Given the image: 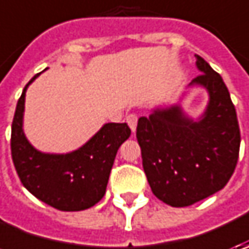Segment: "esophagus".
Returning a JSON list of instances; mask_svg holds the SVG:
<instances>
[{
  "instance_id": "esophagus-1",
  "label": "esophagus",
  "mask_w": 249,
  "mask_h": 249,
  "mask_svg": "<svg viewBox=\"0 0 249 249\" xmlns=\"http://www.w3.org/2000/svg\"><path fill=\"white\" fill-rule=\"evenodd\" d=\"M137 120H139V116L136 113H130L126 116V122H127V124H129V127L133 133L136 131V127H137Z\"/></svg>"
}]
</instances>
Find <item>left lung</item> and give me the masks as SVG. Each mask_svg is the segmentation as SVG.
<instances>
[{
  "label": "left lung",
  "instance_id": "1",
  "mask_svg": "<svg viewBox=\"0 0 249 249\" xmlns=\"http://www.w3.org/2000/svg\"><path fill=\"white\" fill-rule=\"evenodd\" d=\"M196 58L201 74L191 84L209 91L202 119L193 122L172 107L140 118L136 131L154 196L175 208L222 190L234 173L240 152V127L229 90L204 58Z\"/></svg>",
  "mask_w": 249,
  "mask_h": 249
}]
</instances>
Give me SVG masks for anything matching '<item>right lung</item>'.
<instances>
[{"label":"right lung","mask_w":249,"mask_h":249,"mask_svg":"<svg viewBox=\"0 0 249 249\" xmlns=\"http://www.w3.org/2000/svg\"><path fill=\"white\" fill-rule=\"evenodd\" d=\"M40 74V73H38ZM26 84L18 101L11 133V154L16 173L36 198L55 209L84 211L105 196L116 152L131 130L126 123H107L82 148L65 155L41 154L22 129Z\"/></svg>","instance_id":"1"}]
</instances>
